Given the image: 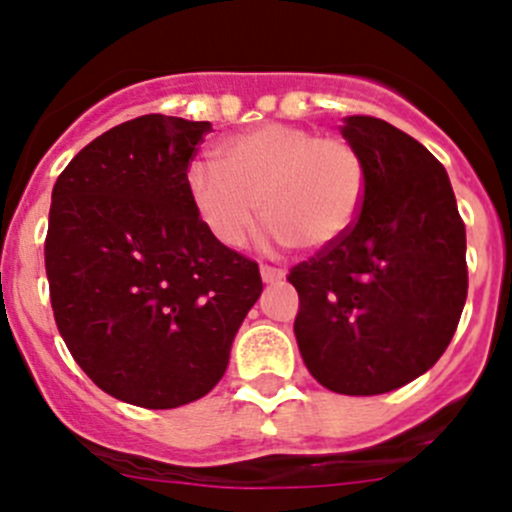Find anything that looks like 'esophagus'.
Returning a JSON list of instances; mask_svg holds the SVG:
<instances>
[{
  "instance_id": "34e87169",
  "label": "esophagus",
  "mask_w": 512,
  "mask_h": 512,
  "mask_svg": "<svg viewBox=\"0 0 512 512\" xmlns=\"http://www.w3.org/2000/svg\"><path fill=\"white\" fill-rule=\"evenodd\" d=\"M261 278H263V283H278V281H283V278H286V273H283V268L266 266V263H263Z\"/></svg>"
}]
</instances>
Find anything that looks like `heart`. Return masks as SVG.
Segmentation results:
<instances>
[{
  "label": "heart",
  "instance_id": "obj_1",
  "mask_svg": "<svg viewBox=\"0 0 512 512\" xmlns=\"http://www.w3.org/2000/svg\"><path fill=\"white\" fill-rule=\"evenodd\" d=\"M216 159L189 166L186 191L201 224L226 249L246 244L258 214L276 244L331 249L353 229L366 199L361 151L306 126L261 124L221 141Z\"/></svg>",
  "mask_w": 512,
  "mask_h": 512
}]
</instances>
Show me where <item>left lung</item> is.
Returning a JSON list of instances; mask_svg holds the SVG:
<instances>
[{"mask_svg":"<svg viewBox=\"0 0 512 512\" xmlns=\"http://www.w3.org/2000/svg\"><path fill=\"white\" fill-rule=\"evenodd\" d=\"M366 199L353 229L291 268L298 351L323 388L378 396L443 356L468 296L465 224L443 164L376 116H346Z\"/></svg>","mask_w":512,"mask_h":512,"instance_id":"obj_1","label":"left lung"}]
</instances>
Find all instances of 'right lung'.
<instances>
[{
	"mask_svg": "<svg viewBox=\"0 0 512 512\" xmlns=\"http://www.w3.org/2000/svg\"><path fill=\"white\" fill-rule=\"evenodd\" d=\"M209 121L146 114L86 144L52 191L54 321L96 386L164 411L211 391L263 291L258 263L206 231L186 171Z\"/></svg>",
	"mask_w": 512,
	"mask_h": 512,
	"instance_id": "obj_1",
	"label": "right lung"
}]
</instances>
